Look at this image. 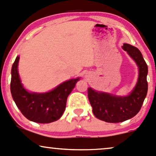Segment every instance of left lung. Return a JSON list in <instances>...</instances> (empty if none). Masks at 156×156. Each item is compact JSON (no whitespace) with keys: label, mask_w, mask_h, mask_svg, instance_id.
<instances>
[{"label":"left lung","mask_w":156,"mask_h":156,"mask_svg":"<svg viewBox=\"0 0 156 156\" xmlns=\"http://www.w3.org/2000/svg\"><path fill=\"white\" fill-rule=\"evenodd\" d=\"M124 50L135 60L140 69L136 87L129 96L118 97L98 93L88 88L87 96L93 112L97 118L107 122H120L132 118L140 112L147 93L148 68L142 53L136 47L124 44Z\"/></svg>","instance_id":"left-lung-1"}]
</instances>
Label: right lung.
Instances as JSON below:
<instances>
[{
  "label": "right lung",
  "mask_w": 156,
  "mask_h": 156,
  "mask_svg": "<svg viewBox=\"0 0 156 156\" xmlns=\"http://www.w3.org/2000/svg\"><path fill=\"white\" fill-rule=\"evenodd\" d=\"M16 58L12 69L11 93L16 107L27 119L38 123H49L60 119L66 109L69 95L80 78L66 81L47 93H28L22 85Z\"/></svg>",
  "instance_id": "add662e5"
}]
</instances>
